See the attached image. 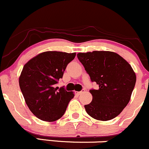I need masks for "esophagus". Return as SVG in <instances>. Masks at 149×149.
Segmentation results:
<instances>
[{
	"mask_svg": "<svg viewBox=\"0 0 149 149\" xmlns=\"http://www.w3.org/2000/svg\"><path fill=\"white\" fill-rule=\"evenodd\" d=\"M85 91H86V90H85V89H83L82 91H79V92H77V94H78V95H81V94H82V93H83L85 92Z\"/></svg>",
	"mask_w": 149,
	"mask_h": 149,
	"instance_id": "1",
	"label": "esophagus"
}]
</instances>
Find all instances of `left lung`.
Returning <instances> with one entry per match:
<instances>
[{
  "label": "left lung",
  "instance_id": "1",
  "mask_svg": "<svg viewBox=\"0 0 149 149\" xmlns=\"http://www.w3.org/2000/svg\"><path fill=\"white\" fill-rule=\"evenodd\" d=\"M78 58L92 82L99 86L92 89L91 102L84 106L97 120H110L118 116L130 102L136 77L131 65L115 52L93 51L78 53Z\"/></svg>",
  "mask_w": 149,
  "mask_h": 149
}]
</instances>
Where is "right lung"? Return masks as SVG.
<instances>
[{
	"instance_id": "obj_1",
	"label": "right lung",
	"mask_w": 149,
	"mask_h": 149,
	"mask_svg": "<svg viewBox=\"0 0 149 149\" xmlns=\"http://www.w3.org/2000/svg\"><path fill=\"white\" fill-rule=\"evenodd\" d=\"M76 53L49 51L39 54L24 64L19 85L29 110L37 118L54 122L64 114L73 92L55 85L63 77Z\"/></svg>"
}]
</instances>
